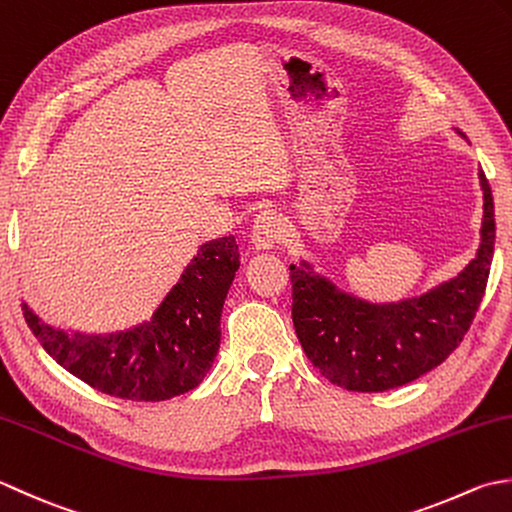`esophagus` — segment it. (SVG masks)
Masks as SVG:
<instances>
[{"instance_id":"34e87169","label":"esophagus","mask_w":512,"mask_h":512,"mask_svg":"<svg viewBox=\"0 0 512 512\" xmlns=\"http://www.w3.org/2000/svg\"><path fill=\"white\" fill-rule=\"evenodd\" d=\"M280 238H283V221H280V216L274 210L260 212L254 218V225H252L254 249H258V252L271 249L280 243Z\"/></svg>"}]
</instances>
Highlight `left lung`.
<instances>
[{
    "mask_svg": "<svg viewBox=\"0 0 512 512\" xmlns=\"http://www.w3.org/2000/svg\"><path fill=\"white\" fill-rule=\"evenodd\" d=\"M484 227L477 258L460 276L420 298L369 305L325 278L291 265V318L307 358L327 380L349 391H387L409 384L460 347L484 298L495 252V205L486 174Z\"/></svg>",
    "mask_w": 512,
    "mask_h": 512,
    "instance_id": "left-lung-1",
    "label": "left lung"
}]
</instances>
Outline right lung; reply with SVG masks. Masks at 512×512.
<instances>
[{
    "label": "right lung",
    "instance_id": "right-lung-1",
    "mask_svg": "<svg viewBox=\"0 0 512 512\" xmlns=\"http://www.w3.org/2000/svg\"><path fill=\"white\" fill-rule=\"evenodd\" d=\"M241 265L236 238L205 243L150 322L114 336H70L24 307L30 331L92 389L132 402H161L203 382L221 344V311Z\"/></svg>",
    "mask_w": 512,
    "mask_h": 512
}]
</instances>
